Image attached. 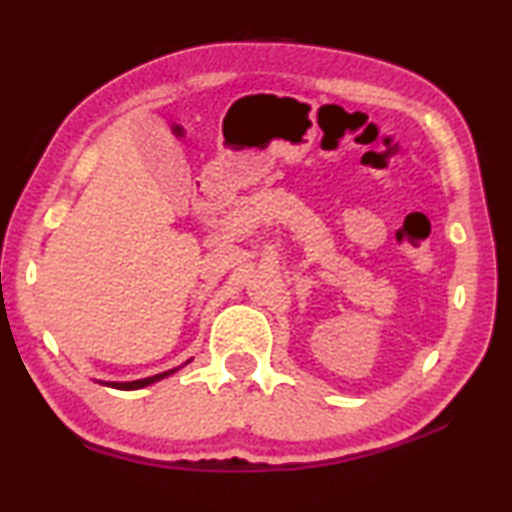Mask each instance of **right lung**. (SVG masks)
Returning <instances> with one entry per match:
<instances>
[{
	"mask_svg": "<svg viewBox=\"0 0 512 512\" xmlns=\"http://www.w3.org/2000/svg\"><path fill=\"white\" fill-rule=\"evenodd\" d=\"M187 362H190V359H187ZM187 362H185V364H187ZM178 369H181V366H178ZM178 369H171V371L157 373V376H150V378H141V380H129V383H111V380H99V383L106 385V387H115V390H141V387H148V385H153V383H157V380H164V378L174 376V373H176Z\"/></svg>",
	"mask_w": 512,
	"mask_h": 512,
	"instance_id": "right-lung-1",
	"label": "right lung"
}]
</instances>
